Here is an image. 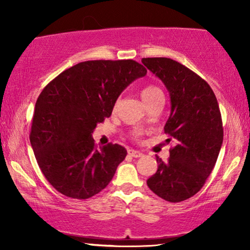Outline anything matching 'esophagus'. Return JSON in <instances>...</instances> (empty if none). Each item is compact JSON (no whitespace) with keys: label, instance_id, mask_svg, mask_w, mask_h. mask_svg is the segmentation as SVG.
Segmentation results:
<instances>
[{"label":"esophagus","instance_id":"1","mask_svg":"<svg viewBox=\"0 0 250 250\" xmlns=\"http://www.w3.org/2000/svg\"><path fill=\"white\" fill-rule=\"evenodd\" d=\"M128 154L130 155V156H133V157H141L143 155L141 151L135 150V149H128Z\"/></svg>","mask_w":250,"mask_h":250}]
</instances>
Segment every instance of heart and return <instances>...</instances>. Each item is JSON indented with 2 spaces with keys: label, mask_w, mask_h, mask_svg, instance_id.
Listing matches in <instances>:
<instances>
[{
  "label": "heart",
  "mask_w": 250,
  "mask_h": 250,
  "mask_svg": "<svg viewBox=\"0 0 250 250\" xmlns=\"http://www.w3.org/2000/svg\"><path fill=\"white\" fill-rule=\"evenodd\" d=\"M159 96H163V95H162V91L160 90L156 85H153V84L146 85V87L141 90V97H142L143 101H145L146 104L150 101H153V100L157 99ZM134 135H135V137H137L140 134L135 133Z\"/></svg>",
  "instance_id": "obj_1"
}]
</instances>
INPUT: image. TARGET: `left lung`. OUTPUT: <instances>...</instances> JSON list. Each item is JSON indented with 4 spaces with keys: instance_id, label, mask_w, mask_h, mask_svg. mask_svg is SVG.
Returning a JSON list of instances; mask_svg holds the SVG:
<instances>
[{
    "instance_id": "obj_1",
    "label": "left lung",
    "mask_w": 250,
    "mask_h": 250,
    "mask_svg": "<svg viewBox=\"0 0 250 250\" xmlns=\"http://www.w3.org/2000/svg\"><path fill=\"white\" fill-rule=\"evenodd\" d=\"M142 63L165 83L170 96V116L165 133L175 142L170 156H159L148 187L168 202L194 196L213 171L223 142L222 119L213 89L189 68L167 57H147Z\"/></svg>"
}]
</instances>
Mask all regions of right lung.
Returning a JSON list of instances; mask_svg holds the SVG:
<instances>
[{
	"mask_svg": "<svg viewBox=\"0 0 250 250\" xmlns=\"http://www.w3.org/2000/svg\"><path fill=\"white\" fill-rule=\"evenodd\" d=\"M147 69L133 60H96L62 71L40 94L30 143L48 182L59 193L85 200L109 185L127 150L120 145L97 148V123L111 115L117 97Z\"/></svg>",
	"mask_w": 250,
	"mask_h": 250,
	"instance_id": "add662e5",
	"label": "right lung"
}]
</instances>
